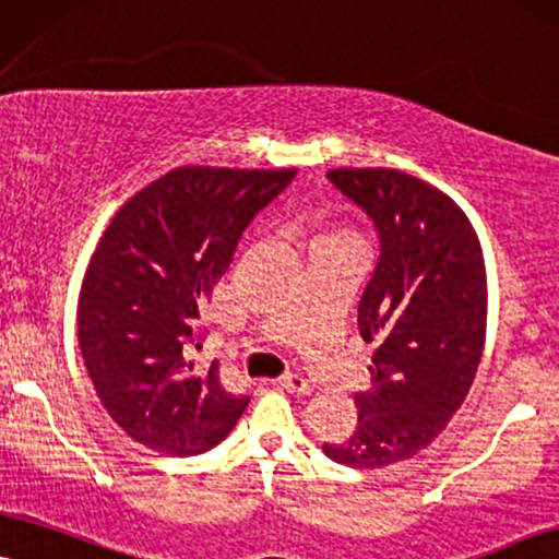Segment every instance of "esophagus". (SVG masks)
Masks as SVG:
<instances>
[{
    "label": "esophagus",
    "mask_w": 559,
    "mask_h": 559,
    "mask_svg": "<svg viewBox=\"0 0 559 559\" xmlns=\"http://www.w3.org/2000/svg\"><path fill=\"white\" fill-rule=\"evenodd\" d=\"M278 386H281V390L296 394V397H307V394H312V386H309V381L299 377V373H288V377L278 379Z\"/></svg>",
    "instance_id": "obj_1"
}]
</instances>
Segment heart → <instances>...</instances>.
Listing matches in <instances>:
<instances>
[{"label": "heart", "mask_w": 559, "mask_h": 559, "mask_svg": "<svg viewBox=\"0 0 559 559\" xmlns=\"http://www.w3.org/2000/svg\"><path fill=\"white\" fill-rule=\"evenodd\" d=\"M332 247H348V250H361V239L348 227L314 231L309 239V250H332Z\"/></svg>", "instance_id": "1"}]
</instances>
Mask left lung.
<instances>
[{
  "mask_svg": "<svg viewBox=\"0 0 559 559\" xmlns=\"http://www.w3.org/2000/svg\"><path fill=\"white\" fill-rule=\"evenodd\" d=\"M373 218L381 255L358 304L371 390L353 394L358 423L332 462L381 469L405 462L449 426L475 381L487 330V273L472 222L451 198L390 167L330 169Z\"/></svg>",
  "mask_w": 559,
  "mask_h": 559,
  "instance_id": "1",
  "label": "left lung"
}]
</instances>
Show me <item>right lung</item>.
Listing matches in <instances>:
<instances>
[{
  "mask_svg": "<svg viewBox=\"0 0 559 559\" xmlns=\"http://www.w3.org/2000/svg\"><path fill=\"white\" fill-rule=\"evenodd\" d=\"M296 169L175 167L133 193L82 278L80 350L97 397L141 447L203 454L237 426L250 397L224 392L218 361L198 371V304L214 292L247 224Z\"/></svg>",
  "mask_w": 559,
  "mask_h": 559,
  "instance_id": "obj_1",
  "label": "right lung"
}]
</instances>
